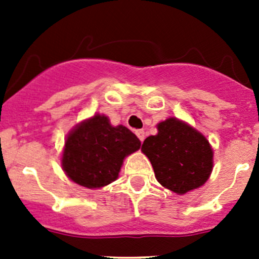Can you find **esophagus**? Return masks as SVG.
<instances>
[{"label": "esophagus", "instance_id": "esophagus-1", "mask_svg": "<svg viewBox=\"0 0 259 259\" xmlns=\"http://www.w3.org/2000/svg\"><path fill=\"white\" fill-rule=\"evenodd\" d=\"M135 134H137V137L139 138V140L140 142H144V139H145V133H144V130H137V132H135Z\"/></svg>", "mask_w": 259, "mask_h": 259}]
</instances>
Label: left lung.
<instances>
[{
	"label": "left lung",
	"instance_id": "8db88e82",
	"mask_svg": "<svg viewBox=\"0 0 259 259\" xmlns=\"http://www.w3.org/2000/svg\"><path fill=\"white\" fill-rule=\"evenodd\" d=\"M142 151L156 180L177 194L202 187L213 169V149L207 138L176 117L159 122L158 134L146 138Z\"/></svg>",
	"mask_w": 259,
	"mask_h": 259
}]
</instances>
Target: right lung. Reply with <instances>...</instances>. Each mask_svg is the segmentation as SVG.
<instances>
[{
  "label": "right lung",
  "mask_w": 259,
  "mask_h": 259,
  "mask_svg": "<svg viewBox=\"0 0 259 259\" xmlns=\"http://www.w3.org/2000/svg\"><path fill=\"white\" fill-rule=\"evenodd\" d=\"M140 145L137 135L127 127L113 126L108 116L96 114L69 133L61 165L72 182L96 189L117 179L125 156Z\"/></svg>",
  "instance_id": "right-lung-1"
}]
</instances>
